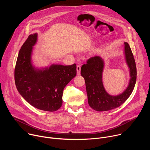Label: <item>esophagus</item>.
<instances>
[{"label":"esophagus","instance_id":"34e87169","mask_svg":"<svg viewBox=\"0 0 150 150\" xmlns=\"http://www.w3.org/2000/svg\"><path fill=\"white\" fill-rule=\"evenodd\" d=\"M76 72L78 75H79L81 74V67L79 65H78L76 67Z\"/></svg>","mask_w":150,"mask_h":150}]
</instances>
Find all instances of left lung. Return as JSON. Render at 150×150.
Instances as JSON below:
<instances>
[{
	"instance_id": "left-lung-1",
	"label": "left lung",
	"mask_w": 150,
	"mask_h": 150,
	"mask_svg": "<svg viewBox=\"0 0 150 150\" xmlns=\"http://www.w3.org/2000/svg\"><path fill=\"white\" fill-rule=\"evenodd\" d=\"M123 53L130 79L126 88L117 95L110 94L104 87L103 74L105 62L102 57H91L82 66L81 75L85 79L88 104L93 109L98 112L114 109L121 105L132 94L137 80V68L132 52L127 42H124Z\"/></svg>"
}]
</instances>
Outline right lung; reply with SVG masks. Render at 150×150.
Masks as SVG:
<instances>
[{"label": "right lung", "mask_w": 150, "mask_h": 150, "mask_svg": "<svg viewBox=\"0 0 150 150\" xmlns=\"http://www.w3.org/2000/svg\"><path fill=\"white\" fill-rule=\"evenodd\" d=\"M37 40V33L30 35L19 52L15 85L20 95L34 108L54 112L61 108L63 89L76 76V66L52 63L45 67H35L32 55Z\"/></svg>", "instance_id": "obj_1"}]
</instances>
